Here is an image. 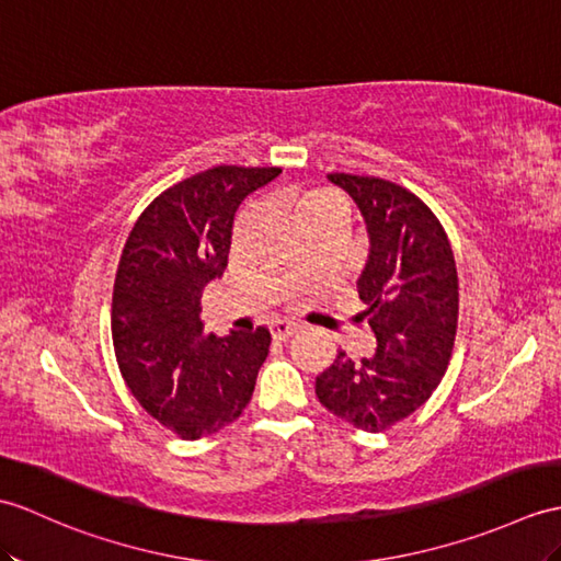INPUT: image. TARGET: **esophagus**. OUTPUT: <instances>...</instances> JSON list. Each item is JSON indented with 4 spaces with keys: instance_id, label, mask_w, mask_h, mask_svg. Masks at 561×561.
Instances as JSON below:
<instances>
[{
    "instance_id": "esophagus-1",
    "label": "esophagus",
    "mask_w": 561,
    "mask_h": 561,
    "mask_svg": "<svg viewBox=\"0 0 561 561\" xmlns=\"http://www.w3.org/2000/svg\"><path fill=\"white\" fill-rule=\"evenodd\" d=\"M298 324L296 322H289V320H277L275 324H272L270 332H272V340L275 342H289L291 336L298 334Z\"/></svg>"
}]
</instances>
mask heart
<instances>
[{
    "label": "heart",
    "mask_w": 561,
    "mask_h": 561,
    "mask_svg": "<svg viewBox=\"0 0 561 561\" xmlns=\"http://www.w3.org/2000/svg\"><path fill=\"white\" fill-rule=\"evenodd\" d=\"M282 201L294 213L296 221L328 210H344L342 201L328 191H286Z\"/></svg>",
    "instance_id": "heart-1"
}]
</instances>
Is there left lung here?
<instances>
[{
    "label": "left lung",
    "mask_w": 561,
    "mask_h": 561,
    "mask_svg": "<svg viewBox=\"0 0 561 561\" xmlns=\"http://www.w3.org/2000/svg\"><path fill=\"white\" fill-rule=\"evenodd\" d=\"M366 219L368 263L358 277L360 312L375 332L370 358L346 351L316 377L320 403L336 419L382 433L435 392L459 320L457 263L445 229L411 191L377 176L328 174Z\"/></svg>",
    "instance_id": "8db88e82"
}]
</instances>
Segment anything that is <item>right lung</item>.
Here are the masks:
<instances>
[{
  "label": "right lung",
  "mask_w": 561,
  "mask_h": 561,
  "mask_svg": "<svg viewBox=\"0 0 561 561\" xmlns=\"http://www.w3.org/2000/svg\"><path fill=\"white\" fill-rule=\"evenodd\" d=\"M279 167L219 164L154 198L128 233L114 279L112 340L131 394L181 439H201L249 407L270 330L203 332L201 298L221 277L233 215Z\"/></svg>",
  "instance_id": "1"
}]
</instances>
